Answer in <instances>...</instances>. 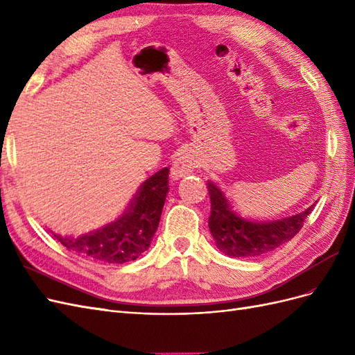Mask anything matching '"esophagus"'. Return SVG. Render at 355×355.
I'll use <instances>...</instances> for the list:
<instances>
[{"instance_id":"34e87169","label":"esophagus","mask_w":355,"mask_h":355,"mask_svg":"<svg viewBox=\"0 0 355 355\" xmlns=\"http://www.w3.org/2000/svg\"><path fill=\"white\" fill-rule=\"evenodd\" d=\"M193 169H194L193 157L190 155H181L180 157L175 159L173 166H171L169 177H171V180L177 181V180L182 178V177L189 175Z\"/></svg>"}]
</instances>
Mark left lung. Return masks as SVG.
<instances>
[{
    "mask_svg": "<svg viewBox=\"0 0 355 355\" xmlns=\"http://www.w3.org/2000/svg\"><path fill=\"white\" fill-rule=\"evenodd\" d=\"M211 198L209 232L223 254L234 258H250L271 252L301 230L315 205L305 211L274 220H255L237 212L230 198L214 181H208Z\"/></svg>",
    "mask_w": 355,
    "mask_h": 355,
    "instance_id": "obj_1",
    "label": "left lung"
}]
</instances>
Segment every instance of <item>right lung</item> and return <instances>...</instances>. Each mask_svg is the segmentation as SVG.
<instances>
[{
  "instance_id": "right-lung-1",
  "label": "right lung",
  "mask_w": 355,
  "mask_h": 355,
  "mask_svg": "<svg viewBox=\"0 0 355 355\" xmlns=\"http://www.w3.org/2000/svg\"><path fill=\"white\" fill-rule=\"evenodd\" d=\"M168 173L164 168L148 177L115 221L78 237L51 233L66 249L93 261L123 264L137 259L150 246L161 221Z\"/></svg>"
}]
</instances>
